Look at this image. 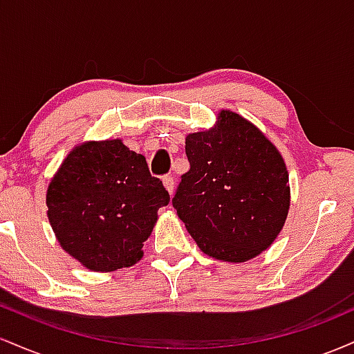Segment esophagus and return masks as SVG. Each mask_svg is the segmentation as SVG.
Segmentation results:
<instances>
[{
    "label": "esophagus",
    "mask_w": 354,
    "mask_h": 354,
    "mask_svg": "<svg viewBox=\"0 0 354 354\" xmlns=\"http://www.w3.org/2000/svg\"><path fill=\"white\" fill-rule=\"evenodd\" d=\"M163 185H165V188L168 189L169 194L174 193V178L171 176V174H166V176H163Z\"/></svg>",
    "instance_id": "obj_1"
}]
</instances>
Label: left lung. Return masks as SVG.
<instances>
[{"label": "left lung", "mask_w": 354, "mask_h": 354, "mask_svg": "<svg viewBox=\"0 0 354 354\" xmlns=\"http://www.w3.org/2000/svg\"><path fill=\"white\" fill-rule=\"evenodd\" d=\"M189 171L173 206L205 254L245 263L273 245L290 209L288 169L276 146L230 109L186 136Z\"/></svg>", "instance_id": "8db88e82"}]
</instances>
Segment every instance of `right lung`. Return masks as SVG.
Wrapping results in <instances>:
<instances>
[{"mask_svg":"<svg viewBox=\"0 0 354 354\" xmlns=\"http://www.w3.org/2000/svg\"><path fill=\"white\" fill-rule=\"evenodd\" d=\"M168 203L169 193L151 176L143 154L121 140L76 146L46 193L48 219L61 248L101 273L140 261L158 209Z\"/></svg>","mask_w":354,"mask_h":354,"instance_id":"1","label":"right lung"}]
</instances>
